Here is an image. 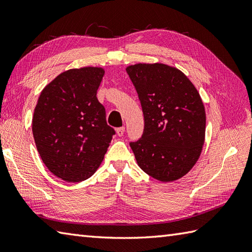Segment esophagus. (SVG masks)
Returning a JSON list of instances; mask_svg holds the SVG:
<instances>
[{"mask_svg":"<svg viewBox=\"0 0 252 252\" xmlns=\"http://www.w3.org/2000/svg\"><path fill=\"white\" fill-rule=\"evenodd\" d=\"M125 131H126V127L125 126L118 127V129H117V135L118 136H122L123 134H125Z\"/></svg>","mask_w":252,"mask_h":252,"instance_id":"1","label":"esophagus"}]
</instances>
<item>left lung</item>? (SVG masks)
<instances>
[{"instance_id":"8db88e82","label":"left lung","mask_w":252,"mask_h":252,"mask_svg":"<svg viewBox=\"0 0 252 252\" xmlns=\"http://www.w3.org/2000/svg\"><path fill=\"white\" fill-rule=\"evenodd\" d=\"M126 72L144 115L143 135L130 143L137 164L158 181L181 179L194 167L205 143L199 93L183 72L164 63H136Z\"/></svg>"}]
</instances>
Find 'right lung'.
<instances>
[{
  "instance_id": "right-lung-1",
  "label": "right lung",
  "mask_w": 252,
  "mask_h": 252,
  "mask_svg": "<svg viewBox=\"0 0 252 252\" xmlns=\"http://www.w3.org/2000/svg\"><path fill=\"white\" fill-rule=\"evenodd\" d=\"M104 69H70L42 91L32 119L36 149L57 178L81 182L103 161L115 130L107 125L105 107L96 93Z\"/></svg>"
}]
</instances>
